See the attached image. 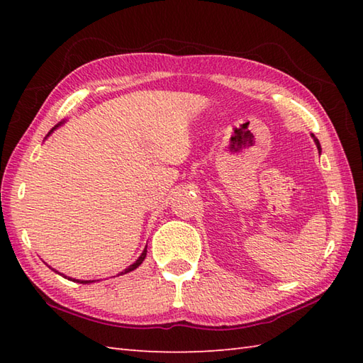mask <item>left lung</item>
Masks as SVG:
<instances>
[{"label": "left lung", "mask_w": 363, "mask_h": 363, "mask_svg": "<svg viewBox=\"0 0 363 363\" xmlns=\"http://www.w3.org/2000/svg\"><path fill=\"white\" fill-rule=\"evenodd\" d=\"M315 143H317V148H318V150H321V146H320V142L317 140V138H315Z\"/></svg>", "instance_id": "obj_1"}]
</instances>
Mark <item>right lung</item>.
<instances>
[{"label": "right lung", "instance_id": "add662e5", "mask_svg": "<svg viewBox=\"0 0 363 363\" xmlns=\"http://www.w3.org/2000/svg\"><path fill=\"white\" fill-rule=\"evenodd\" d=\"M54 129H56V128H54ZM52 133V129L50 130V134ZM145 257H146V248L143 250V252L140 254V257H138L135 262H134V264L133 265H130L129 268H126L125 269V272H121V274H126V273H129V272H133V269H135L138 265H140L142 264V262L145 260ZM52 269V268H51ZM72 281H74V282H79V284H89V282H94V281H78V279H72Z\"/></svg>", "mask_w": 363, "mask_h": 363}]
</instances>
